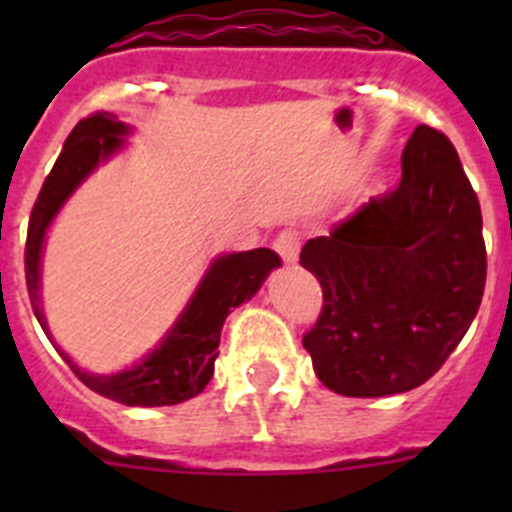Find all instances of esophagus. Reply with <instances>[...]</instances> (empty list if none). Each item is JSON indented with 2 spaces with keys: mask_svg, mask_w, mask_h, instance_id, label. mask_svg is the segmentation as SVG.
<instances>
[{
  "mask_svg": "<svg viewBox=\"0 0 512 512\" xmlns=\"http://www.w3.org/2000/svg\"><path fill=\"white\" fill-rule=\"evenodd\" d=\"M275 250L277 255L282 257V260L287 262V265H292V262H297V255H299V232L294 230H282L280 235L275 237Z\"/></svg>",
  "mask_w": 512,
  "mask_h": 512,
  "instance_id": "obj_1",
  "label": "esophagus"
}]
</instances>
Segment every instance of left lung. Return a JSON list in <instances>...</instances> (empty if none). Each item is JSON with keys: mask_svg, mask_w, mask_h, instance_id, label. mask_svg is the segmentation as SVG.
I'll return each mask as SVG.
<instances>
[{"mask_svg": "<svg viewBox=\"0 0 512 512\" xmlns=\"http://www.w3.org/2000/svg\"><path fill=\"white\" fill-rule=\"evenodd\" d=\"M299 262L324 292L304 349L327 389L376 399L431 379L485 287L483 218L453 143L418 126L399 188L309 240Z\"/></svg>", "mask_w": 512, "mask_h": 512, "instance_id": "obj_1", "label": "left lung"}]
</instances>
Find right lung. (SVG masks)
Listing matches in <instances>:
<instances>
[{"mask_svg":"<svg viewBox=\"0 0 512 512\" xmlns=\"http://www.w3.org/2000/svg\"><path fill=\"white\" fill-rule=\"evenodd\" d=\"M131 133L133 128L128 123L118 121L113 113L106 111L84 118L69 133L64 151L59 153L54 168L41 185L32 218H29L27 252H24L27 289L44 334L51 339L61 359L91 391L126 406H173L193 399L208 386V381L213 379L220 332H223L227 314L255 297L262 282L282 265V260L277 252L267 247L218 255L210 262L203 280L198 282L193 297L188 299L173 327L143 359L116 374H94V371L81 369L54 342L46 324L44 307H41V255H44L46 232L66 200L79 190V185L98 165L126 148V138Z\"/></svg>","mask_w":512,"mask_h":512,"instance_id":"1","label":"right lung"}]
</instances>
